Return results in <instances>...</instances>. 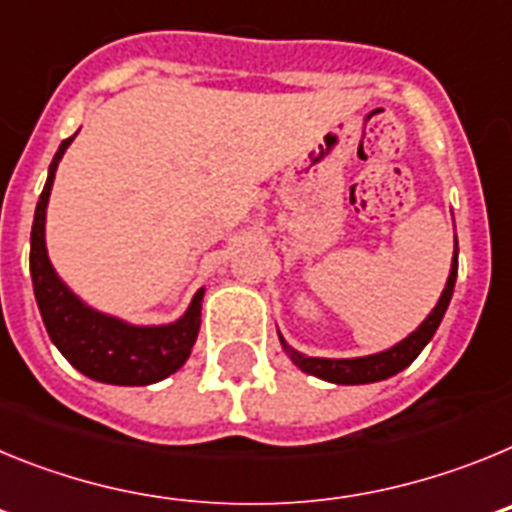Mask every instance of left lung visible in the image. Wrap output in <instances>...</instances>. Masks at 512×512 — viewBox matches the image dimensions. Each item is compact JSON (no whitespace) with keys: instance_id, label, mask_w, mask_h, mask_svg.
Returning <instances> with one entry per match:
<instances>
[{"instance_id":"1","label":"left lung","mask_w":512,"mask_h":512,"mask_svg":"<svg viewBox=\"0 0 512 512\" xmlns=\"http://www.w3.org/2000/svg\"><path fill=\"white\" fill-rule=\"evenodd\" d=\"M456 269H459V243H456V235H454V259H451L449 279H446V287H443L436 307L428 312V318H425L408 338H402L400 343H395L392 348H384V351H379V354L356 356V359H320V356H305L300 354V351H295V348L284 341L282 333H279V343H282V348L287 351L289 359H292V364L300 366L305 374L325 379V382L372 384V382H382V379L395 377L397 372H402L405 366H410L415 359H418L420 351L428 346V341L433 338L438 325H441L443 315H446V307H449L451 302V295H454Z\"/></svg>"}]
</instances>
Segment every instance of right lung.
Here are the masks:
<instances>
[{"label":"right lung","instance_id":"obj_1","mask_svg":"<svg viewBox=\"0 0 512 512\" xmlns=\"http://www.w3.org/2000/svg\"><path fill=\"white\" fill-rule=\"evenodd\" d=\"M74 138L63 140L48 166V179L35 207L33 233H30V277H33L35 300L45 330L66 361L94 382L120 384V387L161 382L169 374L179 372L192 354L200 333L205 287L197 289L182 318L166 325H133L94 310L71 292L69 284L58 277L48 259L45 210L51 200L58 164Z\"/></svg>","mask_w":512,"mask_h":512}]
</instances>
